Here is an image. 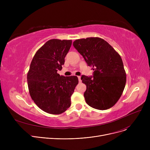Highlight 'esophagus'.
Instances as JSON below:
<instances>
[{
  "mask_svg": "<svg viewBox=\"0 0 150 150\" xmlns=\"http://www.w3.org/2000/svg\"><path fill=\"white\" fill-rule=\"evenodd\" d=\"M78 80H79V82H80V83H81V76H78Z\"/></svg>",
  "mask_w": 150,
  "mask_h": 150,
  "instance_id": "obj_1",
  "label": "esophagus"
}]
</instances>
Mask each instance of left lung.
Returning <instances> with one entry per match:
<instances>
[{
	"label": "left lung",
	"mask_w": 150,
	"mask_h": 150,
	"mask_svg": "<svg viewBox=\"0 0 150 150\" xmlns=\"http://www.w3.org/2000/svg\"><path fill=\"white\" fill-rule=\"evenodd\" d=\"M73 45L94 70L93 76L81 77L86 85L84 93L86 102L99 110L112 107L121 97L127 80L119 54L100 38L77 39Z\"/></svg>",
	"instance_id": "1"
}]
</instances>
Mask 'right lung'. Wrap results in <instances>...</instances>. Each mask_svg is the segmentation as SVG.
I'll use <instances>...</instances> for the list:
<instances>
[{"label":"right lung","instance_id":"add662e5","mask_svg":"<svg viewBox=\"0 0 150 150\" xmlns=\"http://www.w3.org/2000/svg\"><path fill=\"white\" fill-rule=\"evenodd\" d=\"M71 40L50 39L39 49L31 61L27 74L30 95L45 112L60 114L70 106V97L78 83L76 76H60Z\"/></svg>","mask_w":150,"mask_h":150}]
</instances>
